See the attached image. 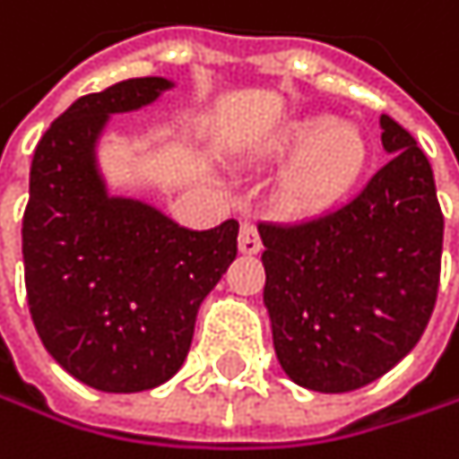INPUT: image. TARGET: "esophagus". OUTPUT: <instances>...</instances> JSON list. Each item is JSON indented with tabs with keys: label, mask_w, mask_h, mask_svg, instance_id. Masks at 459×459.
I'll use <instances>...</instances> for the list:
<instances>
[{
	"label": "esophagus",
	"mask_w": 459,
	"mask_h": 459,
	"mask_svg": "<svg viewBox=\"0 0 459 459\" xmlns=\"http://www.w3.org/2000/svg\"><path fill=\"white\" fill-rule=\"evenodd\" d=\"M261 234H258V228L253 225V222H242V228H239V250L245 253V255H255V253H261Z\"/></svg>",
	"instance_id": "obj_1"
}]
</instances>
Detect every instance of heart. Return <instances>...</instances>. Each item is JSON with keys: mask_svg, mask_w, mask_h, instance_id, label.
I'll return each mask as SVG.
<instances>
[{"mask_svg": "<svg viewBox=\"0 0 459 459\" xmlns=\"http://www.w3.org/2000/svg\"><path fill=\"white\" fill-rule=\"evenodd\" d=\"M301 150L282 182L285 201L299 212H315L336 201L366 160L363 136L331 117H307L269 139L266 152L280 158Z\"/></svg>", "mask_w": 459, "mask_h": 459, "instance_id": "b5f03b06", "label": "heart"}]
</instances>
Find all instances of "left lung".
Instances as JSON below:
<instances>
[{
    "label": "left lung",
    "instance_id": "obj_1",
    "mask_svg": "<svg viewBox=\"0 0 459 459\" xmlns=\"http://www.w3.org/2000/svg\"><path fill=\"white\" fill-rule=\"evenodd\" d=\"M390 160L342 206L258 222L274 352L315 393L385 377L428 328L441 280L444 214L428 155L382 115Z\"/></svg>",
    "mask_w": 459,
    "mask_h": 459
}]
</instances>
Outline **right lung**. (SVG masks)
Instances as JSON below:
<instances>
[{"instance_id":"1","label":"right lung","mask_w":459,"mask_h":459,"mask_svg":"<svg viewBox=\"0 0 459 459\" xmlns=\"http://www.w3.org/2000/svg\"><path fill=\"white\" fill-rule=\"evenodd\" d=\"M166 88L163 77H134L80 96L50 123L31 160L29 312L53 360L101 393H142L171 379L201 301L237 258V220L190 231L142 201L109 195L96 169L107 117Z\"/></svg>"}]
</instances>
